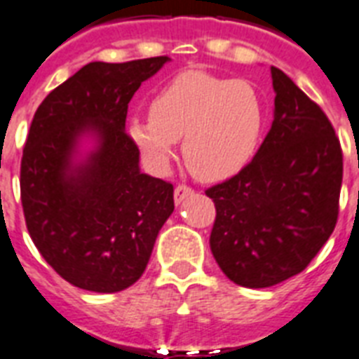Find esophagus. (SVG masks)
Here are the masks:
<instances>
[{
    "label": "esophagus",
    "mask_w": 359,
    "mask_h": 359,
    "mask_svg": "<svg viewBox=\"0 0 359 359\" xmlns=\"http://www.w3.org/2000/svg\"><path fill=\"white\" fill-rule=\"evenodd\" d=\"M194 194V189L189 188V186L186 184H179L177 188H175V203L179 205V203H182V201L188 197V195Z\"/></svg>",
    "instance_id": "1"
}]
</instances>
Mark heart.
<instances>
[{"mask_svg":"<svg viewBox=\"0 0 359 359\" xmlns=\"http://www.w3.org/2000/svg\"><path fill=\"white\" fill-rule=\"evenodd\" d=\"M264 129V107L255 86L201 69L182 72L158 90L149 119H130L129 134L154 165H164L182 138L188 170L201 180L240 173Z\"/></svg>","mask_w":359,"mask_h":359,"instance_id":"b5f03b06","label":"heart"}]
</instances>
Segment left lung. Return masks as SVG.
<instances>
[{
	"mask_svg": "<svg viewBox=\"0 0 359 359\" xmlns=\"http://www.w3.org/2000/svg\"><path fill=\"white\" fill-rule=\"evenodd\" d=\"M275 119L255 158L206 189L215 221L210 249L243 287H271L308 267L336 229L343 151L330 119L271 68Z\"/></svg>",
	"mask_w": 359,
	"mask_h": 359,
	"instance_id": "1",
	"label": "left lung"
}]
</instances>
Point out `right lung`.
<instances>
[{
  "label": "right lung",
  "mask_w": 359,
  "mask_h": 359,
  "mask_svg": "<svg viewBox=\"0 0 359 359\" xmlns=\"http://www.w3.org/2000/svg\"><path fill=\"white\" fill-rule=\"evenodd\" d=\"M168 60L90 62L34 112L20 165L23 217L43 260L75 287L133 285L173 212V184L140 173L138 145L125 130L134 92ZM88 130L98 149L74 168L76 140Z\"/></svg>",
  "instance_id": "right-lung-1"
}]
</instances>
